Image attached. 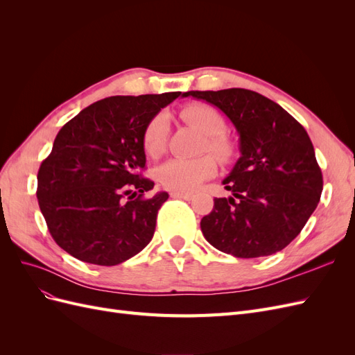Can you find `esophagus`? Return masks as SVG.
<instances>
[{"mask_svg":"<svg viewBox=\"0 0 355 355\" xmlns=\"http://www.w3.org/2000/svg\"><path fill=\"white\" fill-rule=\"evenodd\" d=\"M171 198H182V200H192V194H189V192H171L170 194Z\"/></svg>","mask_w":355,"mask_h":355,"instance_id":"34e87169","label":"esophagus"}]
</instances>
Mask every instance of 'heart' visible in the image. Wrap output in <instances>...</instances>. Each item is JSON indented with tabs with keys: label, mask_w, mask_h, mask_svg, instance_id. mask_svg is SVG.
I'll return each instance as SVG.
<instances>
[{
	"label": "heart",
	"mask_w": 355,
	"mask_h": 355,
	"mask_svg": "<svg viewBox=\"0 0 355 355\" xmlns=\"http://www.w3.org/2000/svg\"><path fill=\"white\" fill-rule=\"evenodd\" d=\"M180 116L206 135L204 151L211 153L220 161L234 155V145L225 135L227 123L222 114L207 103H189L180 110ZM168 118L157 114L149 120L142 133V146L148 157L158 158L164 154L168 139ZM216 161L209 154L197 158H173L157 171L159 185L171 192H192L216 171Z\"/></svg>",
	"instance_id": "obj_1"
}]
</instances>
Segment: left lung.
<instances>
[{
  "label": "left lung",
  "mask_w": 355,
  "mask_h": 355,
  "mask_svg": "<svg viewBox=\"0 0 355 355\" xmlns=\"http://www.w3.org/2000/svg\"><path fill=\"white\" fill-rule=\"evenodd\" d=\"M227 115L240 135L241 157L222 184L228 198H214L201 219L213 247L235 257L283 250L302 231L323 191V175L305 128L280 105L245 90L187 92Z\"/></svg>",
  "instance_id": "left-lung-1"
}]
</instances>
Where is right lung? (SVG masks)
Here are the masks:
<instances>
[{
    "instance_id": "1",
    "label": "right lung",
    "mask_w": 355,
    "mask_h": 355,
    "mask_svg": "<svg viewBox=\"0 0 355 355\" xmlns=\"http://www.w3.org/2000/svg\"><path fill=\"white\" fill-rule=\"evenodd\" d=\"M179 96H111L60 128L40 166L37 198L53 240L71 256L112 266L153 240L157 213L168 194L145 197L154 182L142 175V133Z\"/></svg>"
}]
</instances>
